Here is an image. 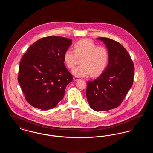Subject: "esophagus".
Masks as SVG:
<instances>
[{
    "label": "esophagus",
    "instance_id": "obj_1",
    "mask_svg": "<svg viewBox=\"0 0 153 153\" xmlns=\"http://www.w3.org/2000/svg\"><path fill=\"white\" fill-rule=\"evenodd\" d=\"M73 80L74 81H78V80H80V79L78 77H76V76H74V77H73Z\"/></svg>",
    "mask_w": 153,
    "mask_h": 153
}]
</instances>
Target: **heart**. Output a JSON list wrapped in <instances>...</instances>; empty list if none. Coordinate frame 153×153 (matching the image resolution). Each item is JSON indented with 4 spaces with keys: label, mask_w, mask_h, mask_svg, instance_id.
Here are the masks:
<instances>
[{
    "label": "heart",
    "mask_w": 153,
    "mask_h": 153,
    "mask_svg": "<svg viewBox=\"0 0 153 153\" xmlns=\"http://www.w3.org/2000/svg\"><path fill=\"white\" fill-rule=\"evenodd\" d=\"M74 50L66 51L64 59L69 68H73L81 62V64L74 68L72 73L76 77H82L91 73L92 76H97L103 72L109 60L108 51L104 47H98L89 39H82L74 44Z\"/></svg>",
    "instance_id": "b5f03b06"
}]
</instances>
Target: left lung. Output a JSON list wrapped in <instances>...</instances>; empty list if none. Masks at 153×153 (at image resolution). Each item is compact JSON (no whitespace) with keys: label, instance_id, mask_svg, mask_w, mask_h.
Masks as SVG:
<instances>
[{"label":"left lung","instance_id":"left-lung-1","mask_svg":"<svg viewBox=\"0 0 153 153\" xmlns=\"http://www.w3.org/2000/svg\"><path fill=\"white\" fill-rule=\"evenodd\" d=\"M97 39L105 45L108 63L96 79L88 81L86 91L90 107L95 111H108L123 102L133 84L134 66L130 56L118 42L108 38Z\"/></svg>","mask_w":153,"mask_h":153}]
</instances>
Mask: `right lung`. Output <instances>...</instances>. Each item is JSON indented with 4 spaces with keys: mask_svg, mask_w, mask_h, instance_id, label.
Masks as SVG:
<instances>
[{
    "mask_svg": "<svg viewBox=\"0 0 153 153\" xmlns=\"http://www.w3.org/2000/svg\"><path fill=\"white\" fill-rule=\"evenodd\" d=\"M72 39L57 36L38 40L23 56L18 82L26 100L33 107L48 110L63 99L66 87L73 80L64 65V56Z\"/></svg>",
    "mask_w": 153,
    "mask_h": 153,
    "instance_id": "1",
    "label": "right lung"
}]
</instances>
